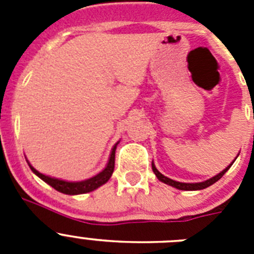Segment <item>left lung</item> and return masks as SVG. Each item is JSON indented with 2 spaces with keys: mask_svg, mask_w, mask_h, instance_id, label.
I'll return each instance as SVG.
<instances>
[{
  "mask_svg": "<svg viewBox=\"0 0 254 254\" xmlns=\"http://www.w3.org/2000/svg\"><path fill=\"white\" fill-rule=\"evenodd\" d=\"M234 161H233V163H234ZM233 163L230 164V165H229L228 168H225V169H224L223 172L219 173L217 176L212 177V178L208 179V181L201 182V183H181V182L173 181V179H170V178H168V177L163 176V174H161V173L159 172L158 169H156V167H155V165H154V161H152V163H151V167H152V172L155 173V176L158 177L159 181H161V182H163V183H165V185H169V186H172V187L178 188V190H203V188L210 187L211 185H214L215 182L219 181V179L221 178V177H223L226 172H228L229 168L232 167Z\"/></svg>",
  "mask_w": 254,
  "mask_h": 254,
  "instance_id": "obj_1",
  "label": "left lung"
}]
</instances>
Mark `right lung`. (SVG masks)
Masks as SVG:
<instances>
[{
	"mask_svg": "<svg viewBox=\"0 0 254 254\" xmlns=\"http://www.w3.org/2000/svg\"><path fill=\"white\" fill-rule=\"evenodd\" d=\"M118 142L116 143L112 149L111 152V158H109V161H108L107 167L104 168V170L96 174L95 177L90 179H86V181L81 182H66V181H61V179L51 178L48 176H44L42 173H39L38 170H35L34 168L31 167L29 164V167L33 172L39 177L40 179H43L46 183H48L51 187L55 188L58 192H62L64 194H81V193H87V192H91V190H96L98 187L103 186L104 183H107L109 181V178L112 177V173L114 170V159H116V149Z\"/></svg>",
	"mask_w": 254,
	"mask_h": 254,
	"instance_id": "right-lung-1",
	"label": "right lung"
}]
</instances>
